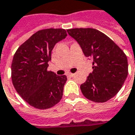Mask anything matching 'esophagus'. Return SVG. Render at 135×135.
<instances>
[{
	"label": "esophagus",
	"instance_id": "esophagus-1",
	"mask_svg": "<svg viewBox=\"0 0 135 135\" xmlns=\"http://www.w3.org/2000/svg\"><path fill=\"white\" fill-rule=\"evenodd\" d=\"M67 76H69V77H74L75 74H73V73H68Z\"/></svg>",
	"mask_w": 135,
	"mask_h": 135
}]
</instances>
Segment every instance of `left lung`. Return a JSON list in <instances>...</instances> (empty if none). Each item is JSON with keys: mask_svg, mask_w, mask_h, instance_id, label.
<instances>
[{"mask_svg": "<svg viewBox=\"0 0 135 135\" xmlns=\"http://www.w3.org/2000/svg\"><path fill=\"white\" fill-rule=\"evenodd\" d=\"M86 57L92 60L93 71L80 89L85 98L95 103L106 102L115 96L128 75L125 53L105 34L91 28L67 29Z\"/></svg>", "mask_w": 135, "mask_h": 135, "instance_id": "8db88e82", "label": "left lung"}]
</instances>
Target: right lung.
I'll return each mask as SVG.
<instances>
[{
  "label": "right lung",
  "mask_w": 135,
  "mask_h": 135,
  "mask_svg": "<svg viewBox=\"0 0 135 135\" xmlns=\"http://www.w3.org/2000/svg\"><path fill=\"white\" fill-rule=\"evenodd\" d=\"M67 36L64 29L37 31L20 46L12 63V80L20 96L30 106L46 109L60 102L66 75L48 71L55 45Z\"/></svg>",
  "instance_id": "add662e5"
}]
</instances>
